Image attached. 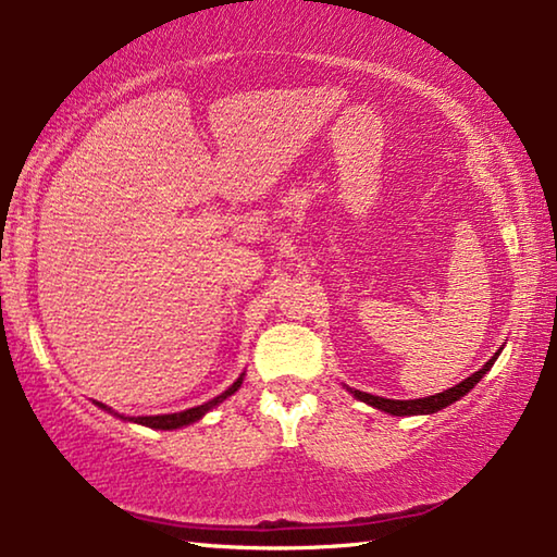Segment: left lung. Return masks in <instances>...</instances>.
I'll return each instance as SVG.
<instances>
[{
	"instance_id": "left-lung-1",
	"label": "left lung",
	"mask_w": 557,
	"mask_h": 557,
	"mask_svg": "<svg viewBox=\"0 0 557 557\" xmlns=\"http://www.w3.org/2000/svg\"><path fill=\"white\" fill-rule=\"evenodd\" d=\"M503 349V347H500ZM500 349L493 355L485 364L479 369V372L471 374L469 379H463L461 384L451 386V389L434 394V396H423V399H409V401H399V399H384V396H374V394H367V392H359V389H349L351 394L357 396L359 401H364L369 406H374V409H382L386 413H392V417H417V413H436L441 409H446V406H451L454 401L461 399L463 394H469L475 384L481 382L485 372H491L493 361L498 359Z\"/></svg>"
}]
</instances>
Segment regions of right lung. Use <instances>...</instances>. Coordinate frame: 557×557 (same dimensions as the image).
Listing matches in <instances>:
<instances>
[{"mask_svg": "<svg viewBox=\"0 0 557 557\" xmlns=\"http://www.w3.org/2000/svg\"><path fill=\"white\" fill-rule=\"evenodd\" d=\"M240 384H243V374H240V379H237V382L231 386V389L227 392H223L220 396H215V399H210V401H206V404H200V406H193V409H185V411H178V413H161V417H121V413H116V417H121V419H126V421H134V423H140V426H148V429H163V431H171V429H181V426H188V423H193V421H198V419H202L206 417V413L210 411V409H215L218 404H223L227 396H233L237 389H240ZM103 411H111L109 406H103V404H99ZM113 413V411H111Z\"/></svg>", "mask_w": 557, "mask_h": 557, "instance_id": "right-lung-1", "label": "right lung"}]
</instances>
